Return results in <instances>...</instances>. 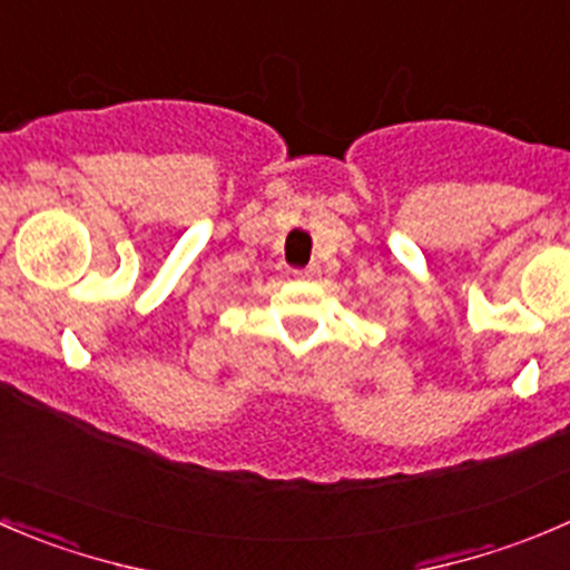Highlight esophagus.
I'll return each mask as SVG.
<instances>
[{
    "label": "esophagus",
    "mask_w": 570,
    "mask_h": 570,
    "mask_svg": "<svg viewBox=\"0 0 570 570\" xmlns=\"http://www.w3.org/2000/svg\"><path fill=\"white\" fill-rule=\"evenodd\" d=\"M298 279H318L321 277V268L318 266H307L302 272H296Z\"/></svg>",
    "instance_id": "34e87169"
}]
</instances>
